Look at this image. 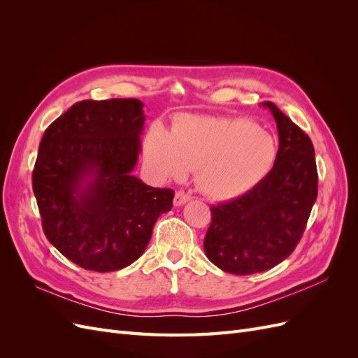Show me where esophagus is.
<instances>
[{
  "mask_svg": "<svg viewBox=\"0 0 358 358\" xmlns=\"http://www.w3.org/2000/svg\"><path fill=\"white\" fill-rule=\"evenodd\" d=\"M189 200H191V196H189V194L183 192V191H176V194H175V200H173V203H175V206H182V204L188 203Z\"/></svg>",
  "mask_w": 358,
  "mask_h": 358,
  "instance_id": "esophagus-1",
  "label": "esophagus"
}]
</instances>
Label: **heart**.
<instances>
[{"label":"heart","instance_id":"heart-1","mask_svg":"<svg viewBox=\"0 0 358 358\" xmlns=\"http://www.w3.org/2000/svg\"><path fill=\"white\" fill-rule=\"evenodd\" d=\"M276 138L246 117L182 115L171 134L159 125L143 142L148 167L162 179H183L196 169V183L215 200H233L254 189L273 170Z\"/></svg>","mask_w":358,"mask_h":358}]
</instances>
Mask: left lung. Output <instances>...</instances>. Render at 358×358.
<instances>
[{
    "label": "left lung",
    "instance_id": "obj_1",
    "mask_svg": "<svg viewBox=\"0 0 358 358\" xmlns=\"http://www.w3.org/2000/svg\"><path fill=\"white\" fill-rule=\"evenodd\" d=\"M279 134V155L268 176L249 192L212 206L204 252L224 272L252 275L291 255L318 196L315 150L308 134L272 101Z\"/></svg>",
    "mask_w": 358,
    "mask_h": 358
}]
</instances>
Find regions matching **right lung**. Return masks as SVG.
<instances>
[{"mask_svg": "<svg viewBox=\"0 0 358 358\" xmlns=\"http://www.w3.org/2000/svg\"><path fill=\"white\" fill-rule=\"evenodd\" d=\"M143 103L83 100L43 134L32 189L48 241L94 272L121 270L145 252L175 191L133 176L142 149Z\"/></svg>", "mask_w": 358, "mask_h": 358, "instance_id": "add662e5", "label": "right lung"}]
</instances>
